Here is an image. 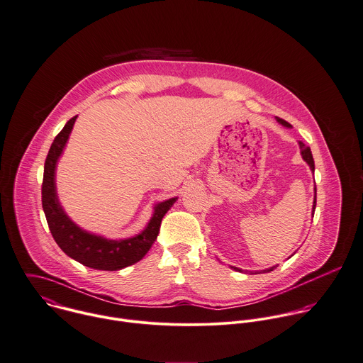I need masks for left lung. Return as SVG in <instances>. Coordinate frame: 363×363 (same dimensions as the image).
Masks as SVG:
<instances>
[{"label":"left lung","mask_w":363,"mask_h":363,"mask_svg":"<svg viewBox=\"0 0 363 363\" xmlns=\"http://www.w3.org/2000/svg\"><path fill=\"white\" fill-rule=\"evenodd\" d=\"M283 125H287V127H290V124L286 121V120H283V118H277ZM300 148H301V155H303V158L307 161V164L310 165V168L314 171L315 169V164H314V158H313V152H311V150H310V147H307L303 141H300ZM315 206H317V186H315V199H314V208L313 209H315ZM276 267H270V269H267V270H264L266 273H269V272H273ZM235 270H238V272H240L239 269H236L235 267Z\"/></svg>","instance_id":"1"}]
</instances>
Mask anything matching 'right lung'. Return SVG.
<instances>
[{"mask_svg":"<svg viewBox=\"0 0 363 363\" xmlns=\"http://www.w3.org/2000/svg\"><path fill=\"white\" fill-rule=\"evenodd\" d=\"M76 117H72L55 137L46 155L42 181V208L55 242L69 257L94 270L116 272L140 262L147 255L157 240L164 215L177 198L158 203L147 229L131 239L107 240L79 229L63 213L55 192V165L69 138Z\"/></svg>","mask_w":363,"mask_h":363,"instance_id":"add662e5","label":"right lung"}]
</instances>
